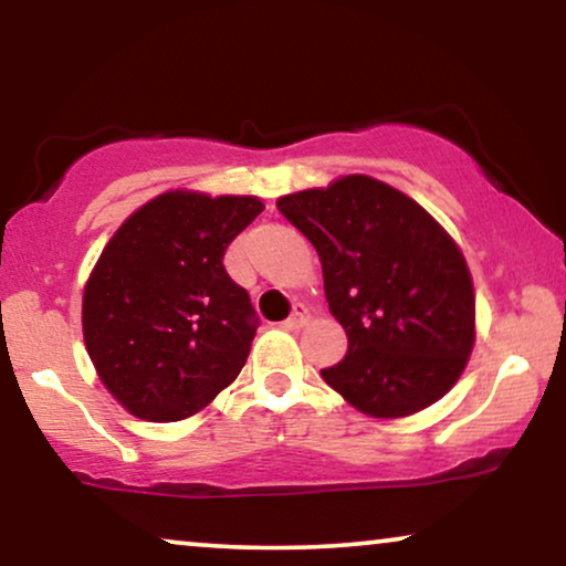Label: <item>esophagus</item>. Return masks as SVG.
Wrapping results in <instances>:
<instances>
[{
	"instance_id": "esophagus-1",
	"label": "esophagus",
	"mask_w": 566,
	"mask_h": 566,
	"mask_svg": "<svg viewBox=\"0 0 566 566\" xmlns=\"http://www.w3.org/2000/svg\"><path fill=\"white\" fill-rule=\"evenodd\" d=\"M307 321H311V311H307L305 305H295V311H292L290 318L282 323V328H303Z\"/></svg>"
}]
</instances>
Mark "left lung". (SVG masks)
<instances>
[{
    "label": "left lung",
    "instance_id": "obj_1",
    "mask_svg": "<svg viewBox=\"0 0 566 566\" xmlns=\"http://www.w3.org/2000/svg\"><path fill=\"white\" fill-rule=\"evenodd\" d=\"M276 207L318 251L328 311L349 338L323 380L375 419L440 401L476 342V295L455 240L370 176L279 196Z\"/></svg>",
    "mask_w": 566,
    "mask_h": 566
}]
</instances>
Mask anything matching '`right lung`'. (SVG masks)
Wrapping results in <instances>:
<instances>
[{
    "mask_svg": "<svg viewBox=\"0 0 566 566\" xmlns=\"http://www.w3.org/2000/svg\"><path fill=\"white\" fill-rule=\"evenodd\" d=\"M263 212L255 196L168 191L113 232L82 295L97 378L134 417L180 421L243 370L259 318L224 251Z\"/></svg>",
    "mask_w": 566,
    "mask_h": 566,
    "instance_id": "obj_1",
    "label": "right lung"
}]
</instances>
